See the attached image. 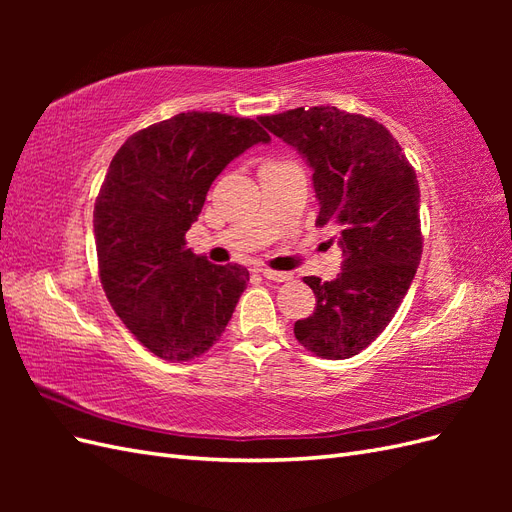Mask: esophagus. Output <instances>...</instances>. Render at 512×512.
<instances>
[{"label": "esophagus", "instance_id": "1", "mask_svg": "<svg viewBox=\"0 0 512 512\" xmlns=\"http://www.w3.org/2000/svg\"><path fill=\"white\" fill-rule=\"evenodd\" d=\"M258 273L265 277V280H271V282H288V280H292V273L271 271V269H258Z\"/></svg>", "mask_w": 512, "mask_h": 512}]
</instances>
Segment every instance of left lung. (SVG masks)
Here are the masks:
<instances>
[{"label":"left lung","mask_w":512,"mask_h":512,"mask_svg":"<svg viewBox=\"0 0 512 512\" xmlns=\"http://www.w3.org/2000/svg\"><path fill=\"white\" fill-rule=\"evenodd\" d=\"M260 123L314 170L316 226L339 228L344 256L335 280L303 277L316 294V309L294 322V337L322 359H350L386 329L418 269L423 237L416 173L382 123L337 106H301Z\"/></svg>","instance_id":"8db88e82"}]
</instances>
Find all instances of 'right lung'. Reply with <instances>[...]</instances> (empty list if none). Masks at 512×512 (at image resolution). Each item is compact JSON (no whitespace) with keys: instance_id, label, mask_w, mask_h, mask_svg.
I'll use <instances>...</instances> for the list:
<instances>
[{"instance_id":"obj_1","label":"right lung","mask_w":512,"mask_h":512,"mask_svg":"<svg viewBox=\"0 0 512 512\" xmlns=\"http://www.w3.org/2000/svg\"><path fill=\"white\" fill-rule=\"evenodd\" d=\"M254 119L179 113L119 147L96 198L100 282L130 333L164 361H190L222 337L250 271L185 247L207 192L245 149L269 143Z\"/></svg>"}]
</instances>
